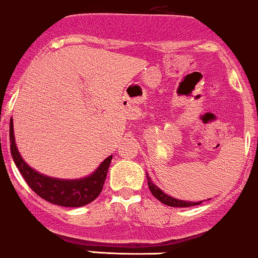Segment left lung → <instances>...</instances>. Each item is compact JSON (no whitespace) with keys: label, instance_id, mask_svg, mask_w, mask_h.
<instances>
[{"label":"left lung","instance_id":"1","mask_svg":"<svg viewBox=\"0 0 258 258\" xmlns=\"http://www.w3.org/2000/svg\"><path fill=\"white\" fill-rule=\"evenodd\" d=\"M146 175H147V172H146ZM147 183H148V187H150L151 193H152V195L156 197V198L158 199L159 202H162L163 204L168 205V207H172V208H188V207H196V205L202 204V202H198V203L184 202V201H178V199L171 198V197H169L168 195H165V193L163 192L162 189H159L158 187L156 186V184H153L152 181H151V178L148 177V175H147Z\"/></svg>","mask_w":258,"mask_h":258}]
</instances>
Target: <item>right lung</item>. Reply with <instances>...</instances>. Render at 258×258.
Returning a JSON list of instances; mask_svg holds the SVG:
<instances>
[{
    "mask_svg": "<svg viewBox=\"0 0 258 258\" xmlns=\"http://www.w3.org/2000/svg\"><path fill=\"white\" fill-rule=\"evenodd\" d=\"M9 140L11 153L15 165L18 166L30 188L44 201L60 207L78 208L92 203L101 193L112 156L107 157L90 176L81 180H59L39 174L24 162L15 146L13 119H11L9 124Z\"/></svg>",
    "mask_w": 258,
    "mask_h": 258,
    "instance_id": "add662e5",
    "label": "right lung"
}]
</instances>
